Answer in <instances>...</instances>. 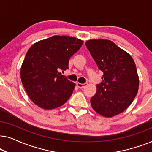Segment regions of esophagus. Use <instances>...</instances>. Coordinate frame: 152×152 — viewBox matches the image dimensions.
Segmentation results:
<instances>
[{"mask_svg": "<svg viewBox=\"0 0 152 152\" xmlns=\"http://www.w3.org/2000/svg\"><path fill=\"white\" fill-rule=\"evenodd\" d=\"M87 85H88V83H84V84H81V83H79V82H77V86L79 88H84V87H86Z\"/></svg>", "mask_w": 152, "mask_h": 152, "instance_id": "esophagus-1", "label": "esophagus"}]
</instances>
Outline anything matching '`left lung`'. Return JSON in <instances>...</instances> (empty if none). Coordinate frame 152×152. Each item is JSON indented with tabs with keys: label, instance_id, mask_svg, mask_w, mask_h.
<instances>
[{
	"label": "left lung",
	"instance_id": "left-lung-1",
	"mask_svg": "<svg viewBox=\"0 0 152 152\" xmlns=\"http://www.w3.org/2000/svg\"><path fill=\"white\" fill-rule=\"evenodd\" d=\"M86 46L104 72L102 82L91 99V106L99 115L113 117L127 109L138 93L136 64L129 54L110 40L91 39Z\"/></svg>",
	"mask_w": 152,
	"mask_h": 152
}]
</instances>
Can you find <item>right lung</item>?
<instances>
[{
    "label": "right lung",
    "instance_id": "obj_1",
    "mask_svg": "<svg viewBox=\"0 0 152 152\" xmlns=\"http://www.w3.org/2000/svg\"><path fill=\"white\" fill-rule=\"evenodd\" d=\"M83 42L75 37L56 35L35 43L28 50L20 68V78L35 104L53 109L70 98L75 84L59 70L68 69L70 58Z\"/></svg>",
    "mask_w": 152,
    "mask_h": 152
}]
</instances>
